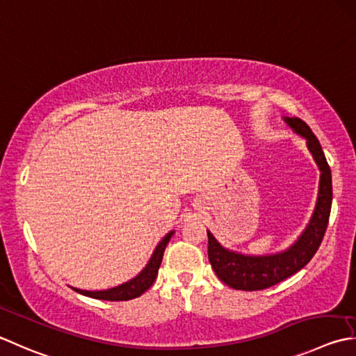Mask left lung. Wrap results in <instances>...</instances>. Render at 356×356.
<instances>
[{
    "mask_svg": "<svg viewBox=\"0 0 356 356\" xmlns=\"http://www.w3.org/2000/svg\"><path fill=\"white\" fill-rule=\"evenodd\" d=\"M285 122L307 140V148L321 171L315 213L305 232L299 236L293 245L282 253L270 256H243L229 252L214 239L210 232H207L208 259L211 262V267L222 282L236 290H264L298 273L318 252L324 239L327 224H329L332 208V172L324 151L309 124L301 118L285 117Z\"/></svg>",
    "mask_w": 356,
    "mask_h": 356,
    "instance_id": "obj_1",
    "label": "left lung"
}]
</instances>
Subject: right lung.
<instances>
[{"label":"right lung","instance_id":"1","mask_svg":"<svg viewBox=\"0 0 356 356\" xmlns=\"http://www.w3.org/2000/svg\"><path fill=\"white\" fill-rule=\"evenodd\" d=\"M172 233L174 232L168 233L162 241H160V243L154 250V253H152V256H151L148 266H146L142 270V273L137 275L134 280L118 285V287H115V289L102 290V291H86V290H79V289H74V290L85 296H90L95 299H104V301H129V299H134V298H138L140 295H143L145 291L148 290L156 281L157 273H159V267H160V264H162L163 252H165L166 245H168Z\"/></svg>","mask_w":356,"mask_h":356}]
</instances>
